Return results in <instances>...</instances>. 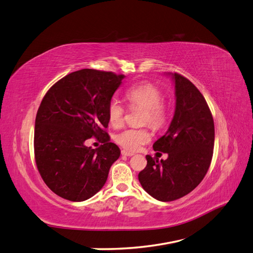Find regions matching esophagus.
Returning <instances> with one entry per match:
<instances>
[{
	"mask_svg": "<svg viewBox=\"0 0 253 253\" xmlns=\"http://www.w3.org/2000/svg\"><path fill=\"white\" fill-rule=\"evenodd\" d=\"M121 154L124 155V156L131 157V156H133V155H134V153H132V152H128V151H126V150H121Z\"/></svg>",
	"mask_w": 253,
	"mask_h": 253,
	"instance_id": "obj_1",
	"label": "esophagus"
}]
</instances>
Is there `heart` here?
<instances>
[{
  "label": "heart",
  "instance_id": "obj_1",
  "mask_svg": "<svg viewBox=\"0 0 253 253\" xmlns=\"http://www.w3.org/2000/svg\"><path fill=\"white\" fill-rule=\"evenodd\" d=\"M126 98L129 106L143 109L141 124H148L151 127L158 129L166 126L168 121V106L163 101V93L157 86L150 82H142L129 87L126 91ZM126 109L116 99H112L108 105V118L112 126L118 127L125 121ZM114 139L122 148L128 151L139 150L143 144L151 140V134L147 127L126 128L114 136Z\"/></svg>",
  "mask_w": 253,
  "mask_h": 253
}]
</instances>
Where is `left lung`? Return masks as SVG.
Listing matches in <instances>:
<instances>
[{
  "label": "left lung",
  "instance_id": "1",
  "mask_svg": "<svg viewBox=\"0 0 253 253\" xmlns=\"http://www.w3.org/2000/svg\"><path fill=\"white\" fill-rule=\"evenodd\" d=\"M176 108L168 132L153 144L168 153L166 160L145 156L147 167L138 174L142 188L160 202L189 194L209 170L214 147V121L206 99L194 84L174 73ZM158 154V153H157Z\"/></svg>",
  "mask_w": 253,
  "mask_h": 253
}]
</instances>
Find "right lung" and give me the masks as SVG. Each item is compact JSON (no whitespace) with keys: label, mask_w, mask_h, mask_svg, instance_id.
Instances as JSON below:
<instances>
[{"label":"right lung","mask_w":253,"mask_h":253,"mask_svg":"<svg viewBox=\"0 0 253 253\" xmlns=\"http://www.w3.org/2000/svg\"><path fill=\"white\" fill-rule=\"evenodd\" d=\"M124 78L84 68L57 81L43 97L35 124V160L44 182L60 197L88 200L108 179L120 156L106 132L108 105ZM91 136L104 144L87 148Z\"/></svg>","instance_id":"add662e5"}]
</instances>
